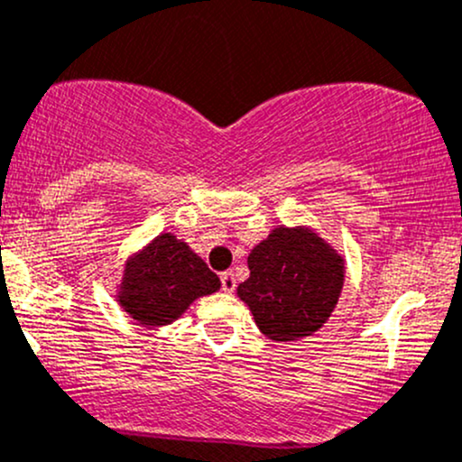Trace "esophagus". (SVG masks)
<instances>
[{"mask_svg":"<svg viewBox=\"0 0 462 462\" xmlns=\"http://www.w3.org/2000/svg\"><path fill=\"white\" fill-rule=\"evenodd\" d=\"M220 286H222V290H225V292H233V290H236V286H237V282H236V274H233L231 271H226V273H222L220 274Z\"/></svg>","mask_w":462,"mask_h":462,"instance_id":"obj_1","label":"esophagus"}]
</instances>
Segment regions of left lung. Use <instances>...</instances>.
<instances>
[{
  "label": "left lung",
  "mask_w": 462,
  "mask_h": 462,
  "mask_svg": "<svg viewBox=\"0 0 462 462\" xmlns=\"http://www.w3.org/2000/svg\"><path fill=\"white\" fill-rule=\"evenodd\" d=\"M251 277L237 297L268 338L286 343L320 329L343 290V259L314 233L274 229L248 255Z\"/></svg>",
  "instance_id": "left-lung-1"
}]
</instances>
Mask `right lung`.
<instances>
[{
  "instance_id": "right-lung-1",
  "label": "right lung",
  "mask_w": 462,
  "mask_h": 462,
  "mask_svg": "<svg viewBox=\"0 0 462 462\" xmlns=\"http://www.w3.org/2000/svg\"><path fill=\"white\" fill-rule=\"evenodd\" d=\"M217 288L220 279L203 259L165 233L128 263L119 300L142 325H165L179 319L191 300Z\"/></svg>"
}]
</instances>
